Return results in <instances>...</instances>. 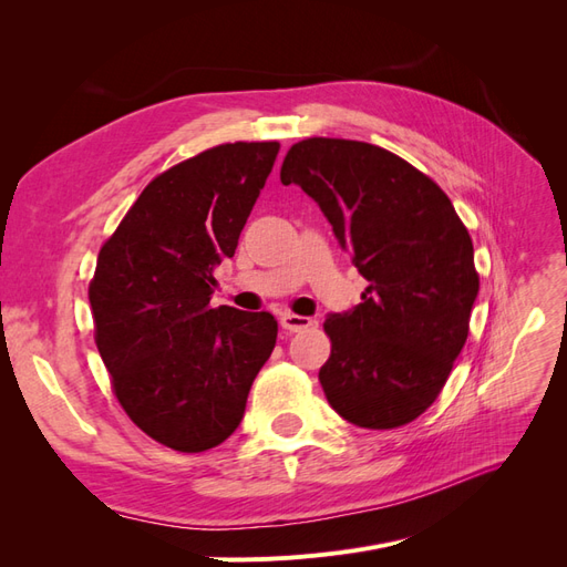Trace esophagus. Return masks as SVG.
I'll return each instance as SVG.
<instances>
[{
  "mask_svg": "<svg viewBox=\"0 0 567 567\" xmlns=\"http://www.w3.org/2000/svg\"><path fill=\"white\" fill-rule=\"evenodd\" d=\"M307 326H312V319H310V317H300V315H290V312H284V315H281V329H286V331H290V333L305 331Z\"/></svg>",
  "mask_w": 567,
  "mask_h": 567,
  "instance_id": "34e87169",
  "label": "esophagus"
}]
</instances>
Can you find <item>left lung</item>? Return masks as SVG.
I'll use <instances>...</instances> for the list:
<instances>
[{"label": "left lung", "instance_id": "left-lung-1", "mask_svg": "<svg viewBox=\"0 0 567 567\" xmlns=\"http://www.w3.org/2000/svg\"><path fill=\"white\" fill-rule=\"evenodd\" d=\"M281 182L298 184L369 281L362 302L329 315L319 369L338 414L400 427L435 402L468 338L477 298L473 241L447 194L394 153L312 136L290 146Z\"/></svg>", "mask_w": 567, "mask_h": 567}]
</instances>
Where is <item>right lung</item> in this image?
<instances>
[{
	"label": "right lung",
	"mask_w": 567,
	"mask_h": 567,
	"mask_svg": "<svg viewBox=\"0 0 567 567\" xmlns=\"http://www.w3.org/2000/svg\"><path fill=\"white\" fill-rule=\"evenodd\" d=\"M277 153V142H236L169 167L99 252L90 284L99 354L127 416L169 450L225 442L277 346L269 312L210 307L213 271L234 257Z\"/></svg>",
	"instance_id": "1"
}]
</instances>
